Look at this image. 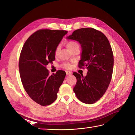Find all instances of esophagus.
Segmentation results:
<instances>
[{
    "label": "esophagus",
    "mask_w": 135,
    "mask_h": 135,
    "mask_svg": "<svg viewBox=\"0 0 135 135\" xmlns=\"http://www.w3.org/2000/svg\"><path fill=\"white\" fill-rule=\"evenodd\" d=\"M66 75H71L72 74V73L71 71H66Z\"/></svg>",
    "instance_id": "esophagus-1"
}]
</instances>
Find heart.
Listing matches in <instances>:
<instances>
[{"mask_svg": "<svg viewBox=\"0 0 135 135\" xmlns=\"http://www.w3.org/2000/svg\"><path fill=\"white\" fill-rule=\"evenodd\" d=\"M67 47L69 50L71 51L73 49H74L75 48H79V46L78 44L74 41H70L67 43ZM60 47L59 46L57 47L55 50V55H57L58 54V53L60 51ZM62 67L66 69H70L71 67V65L70 63H65L62 65Z\"/></svg>", "mask_w": 135, "mask_h": 135, "instance_id": "heart-1", "label": "heart"}]
</instances>
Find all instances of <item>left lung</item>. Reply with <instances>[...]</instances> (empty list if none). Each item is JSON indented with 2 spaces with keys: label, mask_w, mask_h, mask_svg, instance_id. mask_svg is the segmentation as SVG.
<instances>
[{
  "label": "left lung",
  "mask_w": 135,
  "mask_h": 135,
  "mask_svg": "<svg viewBox=\"0 0 135 135\" xmlns=\"http://www.w3.org/2000/svg\"><path fill=\"white\" fill-rule=\"evenodd\" d=\"M67 39L80 44L79 67H85L88 71L84 77L73 73L77 80L73 91L82 103L92 104L103 97L112 79L114 57L111 46L103 32L91 27L76 30Z\"/></svg>",
  "instance_id": "1"
}]
</instances>
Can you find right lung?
Here are the masks:
<instances>
[{
    "instance_id": "1",
    "label": "right lung",
    "mask_w": 135,
    "mask_h": 135,
    "mask_svg": "<svg viewBox=\"0 0 135 135\" xmlns=\"http://www.w3.org/2000/svg\"><path fill=\"white\" fill-rule=\"evenodd\" d=\"M68 31L39 30L24 44L19 59L23 87L31 99L42 106L56 100L66 73L59 70L49 74L46 66L55 60V50Z\"/></svg>"
}]
</instances>
